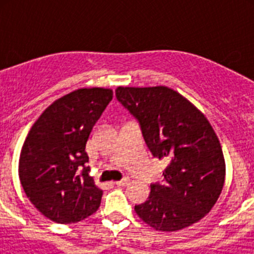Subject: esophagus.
Masks as SVG:
<instances>
[{"label": "esophagus", "mask_w": 254, "mask_h": 254, "mask_svg": "<svg viewBox=\"0 0 254 254\" xmlns=\"http://www.w3.org/2000/svg\"><path fill=\"white\" fill-rule=\"evenodd\" d=\"M128 181H129L128 178H123V179H121V181L114 182V185L118 186V187H121V186H126V185H127V183H128Z\"/></svg>", "instance_id": "obj_1"}]
</instances>
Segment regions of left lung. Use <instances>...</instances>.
<instances>
[{
	"label": "left lung",
	"instance_id": "obj_1",
	"mask_svg": "<svg viewBox=\"0 0 254 254\" xmlns=\"http://www.w3.org/2000/svg\"><path fill=\"white\" fill-rule=\"evenodd\" d=\"M118 102L138 121L154 158L165 159L164 183L134 211L160 232H177L214 207L225 181V160L214 128L185 96L167 86L123 87Z\"/></svg>",
	"mask_w": 254,
	"mask_h": 254
}]
</instances>
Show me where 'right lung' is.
I'll return each mask as SVG.
<instances>
[{"mask_svg":"<svg viewBox=\"0 0 254 254\" xmlns=\"http://www.w3.org/2000/svg\"><path fill=\"white\" fill-rule=\"evenodd\" d=\"M113 98L111 89H78L52 103L22 145L19 177L30 202L58 224L77 223L100 206L85 147Z\"/></svg>","mask_w":254,"mask_h":254,"instance_id":"right-lung-1","label":"right lung"}]
</instances>
